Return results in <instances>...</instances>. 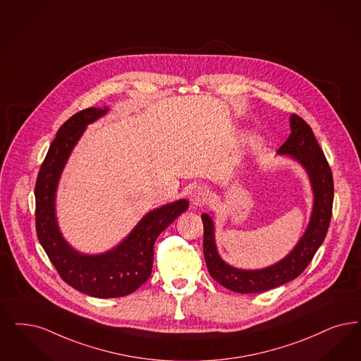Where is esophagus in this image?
Segmentation results:
<instances>
[{
    "instance_id": "esophagus-1",
    "label": "esophagus",
    "mask_w": 361,
    "mask_h": 361,
    "mask_svg": "<svg viewBox=\"0 0 361 361\" xmlns=\"http://www.w3.org/2000/svg\"><path fill=\"white\" fill-rule=\"evenodd\" d=\"M208 196H209V190L207 188L196 185V187L192 188V190L189 193V200H190L192 205L200 207V205H204L207 202Z\"/></svg>"
}]
</instances>
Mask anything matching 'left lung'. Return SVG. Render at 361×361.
I'll list each match as a JSON object with an SVG mask.
<instances>
[{"mask_svg": "<svg viewBox=\"0 0 361 361\" xmlns=\"http://www.w3.org/2000/svg\"><path fill=\"white\" fill-rule=\"evenodd\" d=\"M290 130L291 133L286 142L276 153L297 161L306 171L313 190V209L306 231L283 259L258 270L233 267L221 259L217 252L214 219L208 214L202 215L204 258L208 271L221 286L235 293H262L297 278L313 259L329 228L334 192L331 166L312 128L301 116L295 114L290 116Z\"/></svg>", "mask_w": 361, "mask_h": 361, "instance_id": "8db88e82", "label": "left lung"}]
</instances>
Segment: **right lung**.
<instances>
[{
    "instance_id": "obj_1",
    "label": "right lung",
    "mask_w": 361,
    "mask_h": 361,
    "mask_svg": "<svg viewBox=\"0 0 361 361\" xmlns=\"http://www.w3.org/2000/svg\"><path fill=\"white\" fill-rule=\"evenodd\" d=\"M107 111V107H90L61 125L35 188L36 231L44 251L66 283L97 298L125 297L142 286L152 274L156 239L189 207L181 199L150 211L119 245L102 254L79 252L64 239L55 209L60 176L87 125Z\"/></svg>"
}]
</instances>
